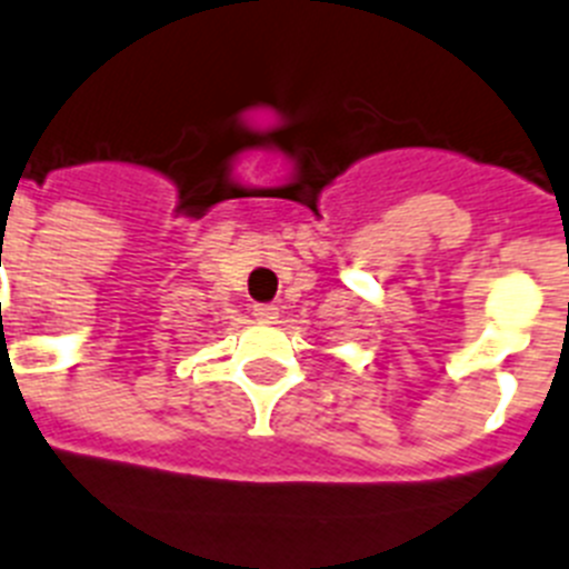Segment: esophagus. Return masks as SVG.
Wrapping results in <instances>:
<instances>
[{"label": "esophagus", "mask_w": 569, "mask_h": 569, "mask_svg": "<svg viewBox=\"0 0 569 569\" xmlns=\"http://www.w3.org/2000/svg\"><path fill=\"white\" fill-rule=\"evenodd\" d=\"M251 315H254L257 323H274L278 320V306H269V303H260L251 309Z\"/></svg>", "instance_id": "1"}]
</instances>
